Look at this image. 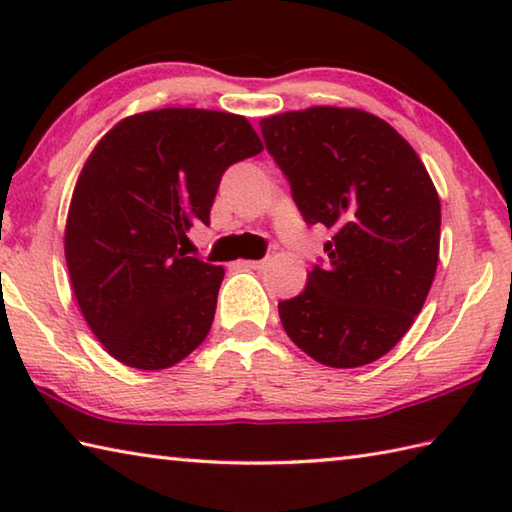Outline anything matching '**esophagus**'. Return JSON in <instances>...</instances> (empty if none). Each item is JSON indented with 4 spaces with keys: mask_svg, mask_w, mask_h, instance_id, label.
<instances>
[{
    "mask_svg": "<svg viewBox=\"0 0 512 512\" xmlns=\"http://www.w3.org/2000/svg\"><path fill=\"white\" fill-rule=\"evenodd\" d=\"M248 268H253V271H266L268 264H271V259L264 257V259H253V262H244Z\"/></svg>",
    "mask_w": 512,
    "mask_h": 512,
    "instance_id": "obj_1",
    "label": "esophagus"
}]
</instances>
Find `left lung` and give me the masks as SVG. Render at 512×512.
<instances>
[{
	"label": "left lung",
	"mask_w": 512,
	"mask_h": 512,
	"mask_svg": "<svg viewBox=\"0 0 512 512\" xmlns=\"http://www.w3.org/2000/svg\"><path fill=\"white\" fill-rule=\"evenodd\" d=\"M259 128L302 219L334 232L305 291L277 305L284 332L323 366H366L395 348L427 300L440 248L436 187L411 144L370 112L318 106Z\"/></svg>",
	"instance_id": "1"
}]
</instances>
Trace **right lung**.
I'll list each match as a JSON object with an SVG mask.
<instances>
[{"instance_id": "1", "label": "right lung", "mask_w": 512, "mask_h": 512, "mask_svg": "<svg viewBox=\"0 0 512 512\" xmlns=\"http://www.w3.org/2000/svg\"><path fill=\"white\" fill-rule=\"evenodd\" d=\"M262 149L246 117L196 108L126 117L94 146L65 259L83 318L117 361L162 370L205 341L223 268L187 257V232L210 225L225 169Z\"/></svg>"}]
</instances>
